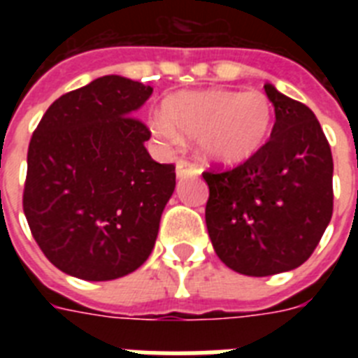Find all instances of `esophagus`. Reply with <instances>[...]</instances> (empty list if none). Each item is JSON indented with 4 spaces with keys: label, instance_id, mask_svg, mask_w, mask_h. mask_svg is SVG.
Wrapping results in <instances>:
<instances>
[{
    "label": "esophagus",
    "instance_id": "34e87169",
    "mask_svg": "<svg viewBox=\"0 0 358 358\" xmlns=\"http://www.w3.org/2000/svg\"><path fill=\"white\" fill-rule=\"evenodd\" d=\"M196 173H199V171H196L195 165L187 162V159H178V162H176V176H178V178L195 176Z\"/></svg>",
    "mask_w": 358,
    "mask_h": 358
}]
</instances>
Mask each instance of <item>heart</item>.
<instances>
[{"label":"heart","mask_w":358,"mask_h":358,"mask_svg":"<svg viewBox=\"0 0 358 358\" xmlns=\"http://www.w3.org/2000/svg\"><path fill=\"white\" fill-rule=\"evenodd\" d=\"M271 120V100L262 91L204 89L165 98L152 128L163 139H174L176 134L193 137L202 159L234 167L262 150Z\"/></svg>","instance_id":"heart-1"}]
</instances>
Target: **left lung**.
I'll list each match as a JSON object with an SVG mask.
<instances>
[{
    "label": "left lung",
    "instance_id": "1",
    "mask_svg": "<svg viewBox=\"0 0 358 358\" xmlns=\"http://www.w3.org/2000/svg\"><path fill=\"white\" fill-rule=\"evenodd\" d=\"M271 137L249 162L206 171L208 234L230 269L269 277L305 264L333 217V154L305 103L264 85Z\"/></svg>",
    "mask_w": 358,
    "mask_h": 358
}]
</instances>
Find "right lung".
<instances>
[{"mask_svg":"<svg viewBox=\"0 0 358 358\" xmlns=\"http://www.w3.org/2000/svg\"><path fill=\"white\" fill-rule=\"evenodd\" d=\"M152 87L103 76L48 108L31 137L24 213L53 266L83 280L135 271L156 243L174 165L145 148L135 111Z\"/></svg>","mask_w":358,"mask_h":358,"instance_id":"1","label":"right lung"}]
</instances>
